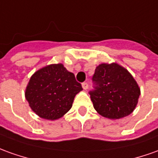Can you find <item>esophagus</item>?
<instances>
[{"mask_svg":"<svg viewBox=\"0 0 158 158\" xmlns=\"http://www.w3.org/2000/svg\"><path fill=\"white\" fill-rule=\"evenodd\" d=\"M81 86H82V89H87L89 88V84H88L87 82H82V83H81Z\"/></svg>","mask_w":158,"mask_h":158,"instance_id":"34e87169","label":"esophagus"}]
</instances>
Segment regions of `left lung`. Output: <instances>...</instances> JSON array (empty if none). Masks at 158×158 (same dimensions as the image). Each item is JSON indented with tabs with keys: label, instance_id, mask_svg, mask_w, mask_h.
Instances as JSON below:
<instances>
[{
	"label": "left lung",
	"instance_id": "left-lung-1",
	"mask_svg": "<svg viewBox=\"0 0 158 158\" xmlns=\"http://www.w3.org/2000/svg\"><path fill=\"white\" fill-rule=\"evenodd\" d=\"M94 89L89 91L94 109L103 117L117 119L135 109L140 89L134 78L117 64H102L92 77Z\"/></svg>",
	"mask_w": 158,
	"mask_h": 158
}]
</instances>
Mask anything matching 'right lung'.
Instances as JSON below:
<instances>
[{"mask_svg":"<svg viewBox=\"0 0 158 158\" xmlns=\"http://www.w3.org/2000/svg\"><path fill=\"white\" fill-rule=\"evenodd\" d=\"M82 90L75 75L64 65L51 64L31 76L26 99L32 111L45 119H57L72 106L76 94Z\"/></svg>","mask_w":158,"mask_h":158,"instance_id":"add662e5","label":"right lung"}]
</instances>
